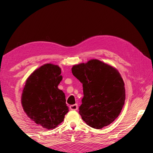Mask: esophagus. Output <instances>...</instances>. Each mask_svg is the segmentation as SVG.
I'll list each match as a JSON object with an SVG mask.
<instances>
[{
  "mask_svg": "<svg viewBox=\"0 0 153 153\" xmlns=\"http://www.w3.org/2000/svg\"><path fill=\"white\" fill-rule=\"evenodd\" d=\"M69 108H70L71 110L76 111V110H77V108H78V107H77V104H75V105H72L69 106Z\"/></svg>",
  "mask_w": 153,
  "mask_h": 153,
  "instance_id": "34e87169",
  "label": "esophagus"
}]
</instances>
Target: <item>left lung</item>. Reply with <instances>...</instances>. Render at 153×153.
I'll use <instances>...</instances> for the list:
<instances>
[{
    "label": "left lung",
    "instance_id": "left-lung-1",
    "mask_svg": "<svg viewBox=\"0 0 153 153\" xmlns=\"http://www.w3.org/2000/svg\"><path fill=\"white\" fill-rule=\"evenodd\" d=\"M72 74L82 84L79 113L87 125L101 129L113 122L124 105V82L119 71L97 59L75 65Z\"/></svg>",
    "mask_w": 153,
    "mask_h": 153
}]
</instances>
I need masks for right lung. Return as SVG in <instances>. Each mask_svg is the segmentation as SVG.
Here are the masks:
<instances>
[{
  "instance_id": "obj_1",
  "label": "right lung",
  "mask_w": 153,
  "mask_h": 153,
  "mask_svg": "<svg viewBox=\"0 0 153 153\" xmlns=\"http://www.w3.org/2000/svg\"><path fill=\"white\" fill-rule=\"evenodd\" d=\"M58 65L48 63L35 70L27 79L22 104L31 120L47 129H54L68 113L65 96L58 85L63 77Z\"/></svg>"
}]
</instances>
